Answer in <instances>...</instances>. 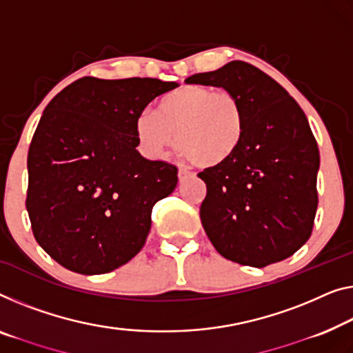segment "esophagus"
Returning <instances> with one entry per match:
<instances>
[{"label":"esophagus","mask_w":353,"mask_h":353,"mask_svg":"<svg viewBox=\"0 0 353 353\" xmlns=\"http://www.w3.org/2000/svg\"><path fill=\"white\" fill-rule=\"evenodd\" d=\"M190 176H192V172L183 170V168H181V170H179V172H177V177H179V181H181V182H183L185 179H188Z\"/></svg>","instance_id":"1"}]
</instances>
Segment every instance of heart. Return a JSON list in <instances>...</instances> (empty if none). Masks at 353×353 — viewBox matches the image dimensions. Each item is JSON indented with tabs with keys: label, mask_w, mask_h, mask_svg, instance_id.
Returning a JSON list of instances; mask_svg holds the SVG:
<instances>
[{
	"label": "heart",
	"mask_w": 353,
	"mask_h": 353,
	"mask_svg": "<svg viewBox=\"0 0 353 353\" xmlns=\"http://www.w3.org/2000/svg\"><path fill=\"white\" fill-rule=\"evenodd\" d=\"M245 115L233 93L206 85H183L168 92L157 110L143 109L134 119L141 154L160 160L176 144L199 168L227 163L244 138Z\"/></svg>",
	"instance_id": "obj_1"
}]
</instances>
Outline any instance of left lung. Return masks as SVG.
I'll return each instance as SVG.
<instances>
[{
  "mask_svg": "<svg viewBox=\"0 0 353 353\" xmlns=\"http://www.w3.org/2000/svg\"><path fill=\"white\" fill-rule=\"evenodd\" d=\"M185 82L225 88L245 115L236 154L198 174L208 187L199 217L210 243L245 266L288 259L311 238L319 204V147L303 109L274 79L245 61Z\"/></svg>",
  "mask_w": 353,
  "mask_h": 353,
  "instance_id": "left-lung-1",
  "label": "left lung"
}]
</instances>
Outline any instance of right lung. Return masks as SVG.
Returning a JSON list of instances; mask_svg holds the SVG:
<instances>
[{"label": "right lung", "instance_id": "1", "mask_svg": "<svg viewBox=\"0 0 353 353\" xmlns=\"http://www.w3.org/2000/svg\"><path fill=\"white\" fill-rule=\"evenodd\" d=\"M160 79L82 77L42 112L28 150L26 210L38 244L79 274H104L145 244L177 168L136 150L134 119L174 90Z\"/></svg>", "mask_w": 353, "mask_h": 353}]
</instances>
